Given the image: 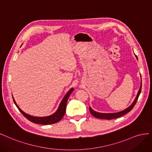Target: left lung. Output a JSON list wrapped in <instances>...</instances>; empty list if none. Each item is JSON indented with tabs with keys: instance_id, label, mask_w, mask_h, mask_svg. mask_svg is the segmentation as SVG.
I'll return each instance as SVG.
<instances>
[{
	"instance_id": "left-lung-1",
	"label": "left lung",
	"mask_w": 152,
	"mask_h": 152,
	"mask_svg": "<svg viewBox=\"0 0 152 152\" xmlns=\"http://www.w3.org/2000/svg\"><path fill=\"white\" fill-rule=\"evenodd\" d=\"M137 59H138V57H137L136 56H135ZM141 91V85L140 87V89L138 90V94H137L134 100L133 101V102L132 103L131 105H130V106H129L128 108H126V109L118 112H115V113H101V112H96L94 110H93L91 109V107H90V113L91 114V115H94V117H96V118L99 119H115V118H118V117H120L121 116H122L123 115L126 114L128 113V112H130L132 109L133 108L134 105L136 104V101L138 100V97L140 95V93Z\"/></svg>"
}]
</instances>
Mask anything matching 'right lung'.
Listing matches in <instances>:
<instances>
[{
	"mask_svg": "<svg viewBox=\"0 0 152 152\" xmlns=\"http://www.w3.org/2000/svg\"><path fill=\"white\" fill-rule=\"evenodd\" d=\"M73 91H74V88H71L69 91H68V92L66 94V95L64 96L63 99L61 102L60 105L58 106V109L56 111V112H54V113L50 115L45 116V117H35V116H32L31 115H29L25 113V112H23L20 108H19L13 96H12V99H13L14 104H15L16 106L18 107L19 110L21 112V114L29 121H30L32 122H34V123L39 124H44V125L52 124H55L56 122L61 121L63 117V116L64 115L68 98H69V95L71 94V93Z\"/></svg>",
	"mask_w": 152,
	"mask_h": 152,
	"instance_id": "right-lung-1",
	"label": "right lung"
}]
</instances>
